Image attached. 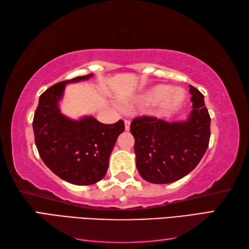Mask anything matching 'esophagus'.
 <instances>
[{
  "instance_id": "obj_1",
  "label": "esophagus",
  "mask_w": 249,
  "mask_h": 249,
  "mask_svg": "<svg viewBox=\"0 0 249 249\" xmlns=\"http://www.w3.org/2000/svg\"><path fill=\"white\" fill-rule=\"evenodd\" d=\"M124 123H125V129H126V130H129V127H130V121H129V120H125Z\"/></svg>"
}]
</instances>
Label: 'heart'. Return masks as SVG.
<instances>
[{"instance_id":"obj_1","label":"heart","mask_w":249,"mask_h":249,"mask_svg":"<svg viewBox=\"0 0 249 249\" xmlns=\"http://www.w3.org/2000/svg\"><path fill=\"white\" fill-rule=\"evenodd\" d=\"M172 90L169 86H157L142 95L141 100L149 105L161 103V107L165 110L176 109L183 103L184 93L181 89H176L173 92Z\"/></svg>"}]
</instances>
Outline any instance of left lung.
<instances>
[{
	"mask_svg": "<svg viewBox=\"0 0 249 249\" xmlns=\"http://www.w3.org/2000/svg\"><path fill=\"white\" fill-rule=\"evenodd\" d=\"M193 111L186 122L168 123L156 116H137L130 124L136 166L145 181L168 184L193 171L208 149L211 118L204 96L189 86Z\"/></svg>",
	"mask_w": 249,
	"mask_h": 249,
	"instance_id": "8db88e82",
	"label": "left lung"
}]
</instances>
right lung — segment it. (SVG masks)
Returning a JSON list of instances; mask_svg holds the SVG:
<instances>
[{"label":"right lung","instance_id":"add662e5","mask_svg":"<svg viewBox=\"0 0 249 249\" xmlns=\"http://www.w3.org/2000/svg\"><path fill=\"white\" fill-rule=\"evenodd\" d=\"M92 76L72 78L47 89L34 113L33 130L39 156L50 170L64 181L80 185L97 183L108 170L109 157L124 122L103 124L92 116L72 121L61 114L57 102L65 84Z\"/></svg>","mask_w":249,"mask_h":249}]
</instances>
